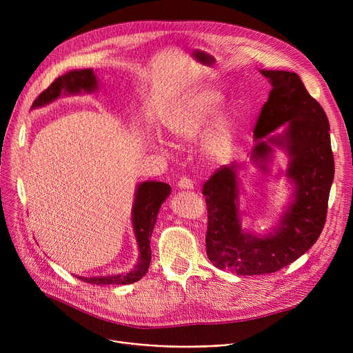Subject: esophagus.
Segmentation results:
<instances>
[{"label": "esophagus", "mask_w": 353, "mask_h": 353, "mask_svg": "<svg viewBox=\"0 0 353 353\" xmlns=\"http://www.w3.org/2000/svg\"><path fill=\"white\" fill-rule=\"evenodd\" d=\"M177 188L181 190H190V189H193V181L188 177H181L177 183Z\"/></svg>", "instance_id": "esophagus-1"}]
</instances>
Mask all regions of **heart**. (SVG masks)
<instances>
[{
    "instance_id": "1",
    "label": "heart",
    "mask_w": 353,
    "mask_h": 353,
    "mask_svg": "<svg viewBox=\"0 0 353 353\" xmlns=\"http://www.w3.org/2000/svg\"><path fill=\"white\" fill-rule=\"evenodd\" d=\"M223 104V94L210 85L189 90L173 101L161 116L165 133L176 140H192L214 117ZM237 137V121L233 113L219 114L206 130L201 141L203 154L213 163L230 157Z\"/></svg>"
}]
</instances>
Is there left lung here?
<instances>
[{
    "instance_id": "8db88e82",
    "label": "left lung",
    "mask_w": 353,
    "mask_h": 353,
    "mask_svg": "<svg viewBox=\"0 0 353 353\" xmlns=\"http://www.w3.org/2000/svg\"><path fill=\"white\" fill-rule=\"evenodd\" d=\"M261 72L269 79L272 90L253 128L259 140L253 159H268L272 148L261 139L286 124L285 134L269 141L285 145L290 156L288 176L294 183V201L274 233L262 239L246 234L240 228L236 206L239 164L221 165L201 190L208 205V257L216 268L240 276L281 270L316 243L326 221L335 176L330 127L322 105L309 94L296 72Z\"/></svg>"
}]
</instances>
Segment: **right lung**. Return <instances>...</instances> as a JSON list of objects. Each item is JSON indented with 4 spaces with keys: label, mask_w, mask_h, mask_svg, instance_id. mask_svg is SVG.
I'll return each mask as SVG.
<instances>
[{
    "label": "right lung",
    "mask_w": 353,
    "mask_h": 353,
    "mask_svg": "<svg viewBox=\"0 0 353 353\" xmlns=\"http://www.w3.org/2000/svg\"><path fill=\"white\" fill-rule=\"evenodd\" d=\"M97 88V80L92 70H77L70 71L64 76L55 79L47 90L37 97L32 103V107H41L57 99L61 91L65 92H79L81 90L92 91ZM172 188L167 183L161 181H144L139 184L136 199L133 205V228L139 243V263L136 268L125 274L116 276H101V277H79V279L92 283V285H130L140 281L147 273L152 261L150 237L153 228L157 220L161 203L170 194Z\"/></svg>",
    "instance_id": "1"
}]
</instances>
